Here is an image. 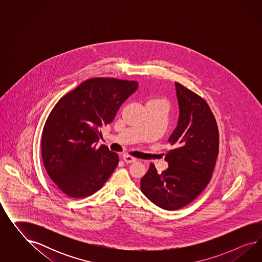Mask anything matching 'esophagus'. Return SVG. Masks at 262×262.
Masks as SVG:
<instances>
[{
  "instance_id": "34e87169",
  "label": "esophagus",
  "mask_w": 262,
  "mask_h": 262,
  "mask_svg": "<svg viewBox=\"0 0 262 262\" xmlns=\"http://www.w3.org/2000/svg\"><path fill=\"white\" fill-rule=\"evenodd\" d=\"M123 159H124V161H125L127 164H128V163H133V162L136 161V159L130 157V156H127V155L123 156Z\"/></svg>"
}]
</instances>
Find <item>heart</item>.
Segmentation results:
<instances>
[{
	"label": "heart",
	"mask_w": 262,
	"mask_h": 262,
	"mask_svg": "<svg viewBox=\"0 0 262 262\" xmlns=\"http://www.w3.org/2000/svg\"><path fill=\"white\" fill-rule=\"evenodd\" d=\"M147 105H154V106H158L159 108H161L164 112H168L169 111V103L166 99L164 98H151L148 103Z\"/></svg>",
	"instance_id": "obj_1"
}]
</instances>
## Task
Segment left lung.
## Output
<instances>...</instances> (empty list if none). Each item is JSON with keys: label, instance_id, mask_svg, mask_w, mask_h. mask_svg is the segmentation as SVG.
<instances>
[{"label": "left lung", "instance_id": "obj_1", "mask_svg": "<svg viewBox=\"0 0 262 262\" xmlns=\"http://www.w3.org/2000/svg\"><path fill=\"white\" fill-rule=\"evenodd\" d=\"M180 108L178 126L169 137L168 169L159 174L155 165L141 179L143 194L166 210L190 204L210 182L219 152V132L206 101L174 82Z\"/></svg>", "mask_w": 262, "mask_h": 262}]
</instances>
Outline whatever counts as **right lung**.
Wrapping results in <instances>:
<instances>
[{
    "label": "right lung",
    "instance_id": "add662e5",
    "mask_svg": "<svg viewBox=\"0 0 262 262\" xmlns=\"http://www.w3.org/2000/svg\"><path fill=\"white\" fill-rule=\"evenodd\" d=\"M138 88L137 81L94 78L63 96L51 111L42 133L45 169L58 189L84 198L102 188L119 158L95 143L121 104Z\"/></svg>",
    "mask_w": 262,
    "mask_h": 262
}]
</instances>
